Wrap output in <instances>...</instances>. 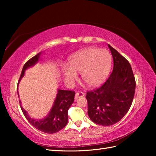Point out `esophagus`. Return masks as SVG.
Instances as JSON below:
<instances>
[{"instance_id": "1", "label": "esophagus", "mask_w": 156, "mask_h": 156, "mask_svg": "<svg viewBox=\"0 0 156 156\" xmlns=\"http://www.w3.org/2000/svg\"><path fill=\"white\" fill-rule=\"evenodd\" d=\"M84 92H76V94H75V98L77 99V98H78L79 97H84Z\"/></svg>"}]
</instances>
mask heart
<instances>
[{"label":"heart","instance_id":"heart-1","mask_svg":"<svg viewBox=\"0 0 156 156\" xmlns=\"http://www.w3.org/2000/svg\"><path fill=\"white\" fill-rule=\"evenodd\" d=\"M111 56L105 49L87 48L76 53L69 59V66L62 69L65 80L74 82L76 72L81 73L82 80L90 87H97L107 78L111 66Z\"/></svg>","mask_w":156,"mask_h":156}]
</instances>
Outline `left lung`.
<instances>
[{
    "label": "left lung",
    "instance_id": "left-lung-1",
    "mask_svg": "<svg viewBox=\"0 0 156 156\" xmlns=\"http://www.w3.org/2000/svg\"><path fill=\"white\" fill-rule=\"evenodd\" d=\"M113 58V69L101 87L87 92L88 115L95 123H117L127 114L133 100L135 80L129 62L108 44Z\"/></svg>",
    "mask_w": 156,
    "mask_h": 156
}]
</instances>
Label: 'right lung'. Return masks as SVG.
<instances>
[{"label":"right lung","mask_w":156,"mask_h":156,"mask_svg":"<svg viewBox=\"0 0 156 156\" xmlns=\"http://www.w3.org/2000/svg\"><path fill=\"white\" fill-rule=\"evenodd\" d=\"M40 54L41 52L34 56L25 63L23 68L21 76H20L19 82L24 76L26 69L34 66L39 61ZM74 91L58 89L56 98L50 112H49L47 117L43 119H40V120H35V119L29 117L27 111L23 109L21 105V108L26 119L35 128L46 133H55L56 132L60 131L67 125L68 120V109L74 102ZM19 102L21 104V101Z\"/></svg>","instance_id":"obj_1"}]
</instances>
